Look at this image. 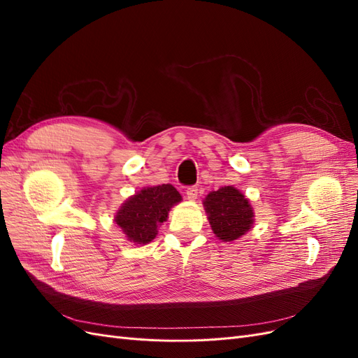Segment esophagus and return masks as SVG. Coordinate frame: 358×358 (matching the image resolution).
I'll return each instance as SVG.
<instances>
[{
	"label": "esophagus",
	"mask_w": 358,
	"mask_h": 358,
	"mask_svg": "<svg viewBox=\"0 0 358 358\" xmlns=\"http://www.w3.org/2000/svg\"><path fill=\"white\" fill-rule=\"evenodd\" d=\"M199 197V188L197 187H189L188 189H187V199L189 200V201H194Z\"/></svg>",
	"instance_id": "esophagus-1"
}]
</instances>
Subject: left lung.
I'll use <instances>...</instances> for the list:
<instances>
[{
  "label": "left lung",
  "instance_id": "1",
  "mask_svg": "<svg viewBox=\"0 0 358 358\" xmlns=\"http://www.w3.org/2000/svg\"><path fill=\"white\" fill-rule=\"evenodd\" d=\"M213 234L222 242H234L251 231L255 212L245 194L233 185L210 191L203 200Z\"/></svg>",
  "mask_w": 358,
  "mask_h": 358
}]
</instances>
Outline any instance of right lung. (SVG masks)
Listing matches in <instances>:
<instances>
[{
    "label": "right lung",
    "mask_w": 358,
    "mask_h": 358,
    "mask_svg": "<svg viewBox=\"0 0 358 358\" xmlns=\"http://www.w3.org/2000/svg\"><path fill=\"white\" fill-rule=\"evenodd\" d=\"M180 201L182 196L170 183L146 187L119 206L113 221L127 241L146 245L155 239L159 225L167 221L173 206Z\"/></svg>",
    "instance_id": "obj_1"
}]
</instances>
